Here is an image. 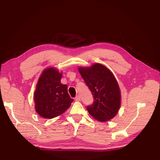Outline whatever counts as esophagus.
I'll return each instance as SVG.
<instances>
[{
  "mask_svg": "<svg viewBox=\"0 0 160 160\" xmlns=\"http://www.w3.org/2000/svg\"><path fill=\"white\" fill-rule=\"evenodd\" d=\"M75 100L77 102H80V96H77L76 98H75Z\"/></svg>",
  "mask_w": 160,
  "mask_h": 160,
  "instance_id": "34e87169",
  "label": "esophagus"
}]
</instances>
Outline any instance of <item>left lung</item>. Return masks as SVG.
Segmentation results:
<instances>
[{"instance_id":"1","label":"left lung","mask_w":160,"mask_h":160,"mask_svg":"<svg viewBox=\"0 0 160 160\" xmlns=\"http://www.w3.org/2000/svg\"><path fill=\"white\" fill-rule=\"evenodd\" d=\"M78 71L93 95V104L87 107L89 114L100 122L113 119L121 105L120 89L113 73L100 63L78 67Z\"/></svg>"}]
</instances>
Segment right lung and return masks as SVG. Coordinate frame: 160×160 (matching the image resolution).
Listing matches in <instances>:
<instances>
[{"mask_svg": "<svg viewBox=\"0 0 160 160\" xmlns=\"http://www.w3.org/2000/svg\"><path fill=\"white\" fill-rule=\"evenodd\" d=\"M62 75L55 67H48L38 78L33 98L36 111L42 118L59 116L73 101L67 92V84L60 82Z\"/></svg>", "mask_w": 160, "mask_h": 160, "instance_id": "add662e5", "label": "right lung"}]
</instances>
